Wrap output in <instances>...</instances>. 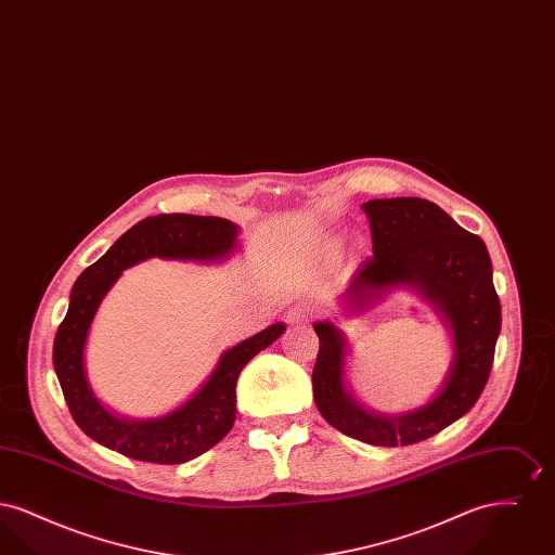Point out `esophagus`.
Here are the masks:
<instances>
[{"label":"esophagus","mask_w":555,"mask_h":555,"mask_svg":"<svg viewBox=\"0 0 555 555\" xmlns=\"http://www.w3.org/2000/svg\"><path fill=\"white\" fill-rule=\"evenodd\" d=\"M314 317V310L310 308V306H306V304H297V306H293L289 308V312H287V322L289 324H308L310 320Z\"/></svg>","instance_id":"34e87169"}]
</instances>
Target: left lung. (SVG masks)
I'll return each instance as SVG.
<instances>
[{"mask_svg": "<svg viewBox=\"0 0 555 555\" xmlns=\"http://www.w3.org/2000/svg\"><path fill=\"white\" fill-rule=\"evenodd\" d=\"M372 254L339 295L344 312L366 306L393 287L416 291L446 320L453 360L439 393L403 414L360 405L345 387L344 333L317 322L314 401L322 418L347 437L380 448L412 446L462 418L482 393L502 331V306L482 238L464 231L448 211L421 197L370 199L362 204Z\"/></svg>", "mask_w": 555, "mask_h": 555, "instance_id": "8db88e82", "label": "left lung"}]
</instances>
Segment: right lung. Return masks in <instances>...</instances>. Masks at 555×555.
Returning a JSON list of instances; mask_svg holds the SVG:
<instances>
[{
  "mask_svg": "<svg viewBox=\"0 0 555 555\" xmlns=\"http://www.w3.org/2000/svg\"><path fill=\"white\" fill-rule=\"evenodd\" d=\"M238 227L227 218L158 214L137 222L95 264L80 272L66 318L53 341V369L80 430L104 448L152 464H183L214 448L235 423L237 378L243 366L274 344L285 324L227 349L208 380L177 410L150 421L112 414L93 396L85 372V345L95 312L122 270L147 258L218 262L237 247Z\"/></svg>",
  "mask_w": 555,
  "mask_h": 555,
  "instance_id": "1",
  "label": "right lung"
}]
</instances>
